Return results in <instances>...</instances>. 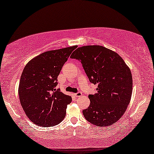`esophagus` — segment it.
<instances>
[{
    "label": "esophagus",
    "mask_w": 154,
    "mask_h": 154,
    "mask_svg": "<svg viewBox=\"0 0 154 154\" xmlns=\"http://www.w3.org/2000/svg\"><path fill=\"white\" fill-rule=\"evenodd\" d=\"M75 97H81L82 96V93L81 92H78V93H75L74 94Z\"/></svg>",
    "instance_id": "esophagus-1"
}]
</instances>
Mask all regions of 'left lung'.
<instances>
[{
    "label": "left lung",
    "instance_id": "obj_1",
    "mask_svg": "<svg viewBox=\"0 0 154 154\" xmlns=\"http://www.w3.org/2000/svg\"><path fill=\"white\" fill-rule=\"evenodd\" d=\"M72 58L81 62L89 81L98 85L90 105L82 111L87 121L98 127L117 122L126 111L132 94L131 72L117 53L100 45L79 47Z\"/></svg>",
    "mask_w": 154,
    "mask_h": 154
}]
</instances>
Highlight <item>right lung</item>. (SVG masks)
<instances>
[{"label": "right lung", "mask_w": 154, "mask_h": 154, "mask_svg": "<svg viewBox=\"0 0 154 154\" xmlns=\"http://www.w3.org/2000/svg\"><path fill=\"white\" fill-rule=\"evenodd\" d=\"M76 47L45 51L25 65L20 76L18 96L25 114L34 124L51 127L65 118L72 98L55 87L63 65Z\"/></svg>", "instance_id": "obj_1"}]
</instances>
